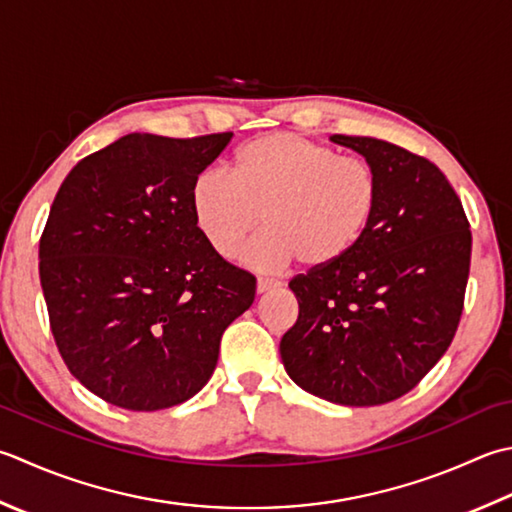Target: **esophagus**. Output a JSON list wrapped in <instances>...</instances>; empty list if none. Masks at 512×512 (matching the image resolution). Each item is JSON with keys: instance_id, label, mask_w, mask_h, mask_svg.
<instances>
[{"instance_id": "obj_1", "label": "esophagus", "mask_w": 512, "mask_h": 512, "mask_svg": "<svg viewBox=\"0 0 512 512\" xmlns=\"http://www.w3.org/2000/svg\"><path fill=\"white\" fill-rule=\"evenodd\" d=\"M277 286H279V284L273 282V279H264V277L257 279V293H259V295H264V293H268V290H273V288H277Z\"/></svg>"}]
</instances>
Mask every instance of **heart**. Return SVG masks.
<instances>
[{
  "label": "heart",
  "instance_id": "heart-1",
  "mask_svg": "<svg viewBox=\"0 0 512 512\" xmlns=\"http://www.w3.org/2000/svg\"><path fill=\"white\" fill-rule=\"evenodd\" d=\"M377 204L379 182L366 162L290 133L253 139L237 150L233 175L204 170L190 186L195 224L217 255L233 257L262 219L266 233L239 259L264 273L339 264Z\"/></svg>",
  "mask_w": 512,
  "mask_h": 512
}]
</instances>
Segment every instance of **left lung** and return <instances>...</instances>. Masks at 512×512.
<instances>
[{
  "label": "left lung",
  "instance_id": "8db88e82",
  "mask_svg": "<svg viewBox=\"0 0 512 512\" xmlns=\"http://www.w3.org/2000/svg\"><path fill=\"white\" fill-rule=\"evenodd\" d=\"M330 142L375 170L379 204L342 262L288 284L299 317L279 353L306 393L379 406L413 390L453 342L473 237L453 186L428 159L375 137Z\"/></svg>",
  "mask_w": 512,
  "mask_h": 512
}]
</instances>
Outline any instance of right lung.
<instances>
[{"label":"right lung","mask_w":512,"mask_h":512,"mask_svg":"<svg viewBox=\"0 0 512 512\" xmlns=\"http://www.w3.org/2000/svg\"><path fill=\"white\" fill-rule=\"evenodd\" d=\"M230 139L130 133L57 190L39 242L50 328L70 373L108 404L150 413L197 395L253 304L255 277L208 246L190 208Z\"/></svg>","instance_id":"1"}]
</instances>
